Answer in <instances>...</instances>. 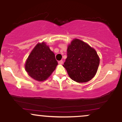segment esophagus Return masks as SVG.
Here are the masks:
<instances>
[{
	"instance_id": "obj_1",
	"label": "esophagus",
	"mask_w": 122,
	"mask_h": 122,
	"mask_svg": "<svg viewBox=\"0 0 122 122\" xmlns=\"http://www.w3.org/2000/svg\"><path fill=\"white\" fill-rule=\"evenodd\" d=\"M62 64H63V61H62V60H61V61H58V64H60V65H62Z\"/></svg>"
}]
</instances>
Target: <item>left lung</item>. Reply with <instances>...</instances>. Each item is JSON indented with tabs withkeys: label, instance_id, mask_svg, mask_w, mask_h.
<instances>
[{
	"label": "left lung",
	"instance_id": "obj_1",
	"mask_svg": "<svg viewBox=\"0 0 122 122\" xmlns=\"http://www.w3.org/2000/svg\"><path fill=\"white\" fill-rule=\"evenodd\" d=\"M67 56L63 66L71 79L77 82H86L94 77L100 58L93 47L75 38L68 45Z\"/></svg>",
	"mask_w": 122,
	"mask_h": 122
}]
</instances>
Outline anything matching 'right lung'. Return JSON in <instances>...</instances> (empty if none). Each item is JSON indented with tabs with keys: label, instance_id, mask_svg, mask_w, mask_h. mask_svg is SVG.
Segmentation results:
<instances>
[{
	"label": "right lung",
	"instance_id": "obj_1",
	"mask_svg": "<svg viewBox=\"0 0 122 122\" xmlns=\"http://www.w3.org/2000/svg\"><path fill=\"white\" fill-rule=\"evenodd\" d=\"M58 65L55 54L45 42L36 45L25 62L26 72L38 81H43L49 77Z\"/></svg>",
	"mask_w": 122,
	"mask_h": 122
}]
</instances>
